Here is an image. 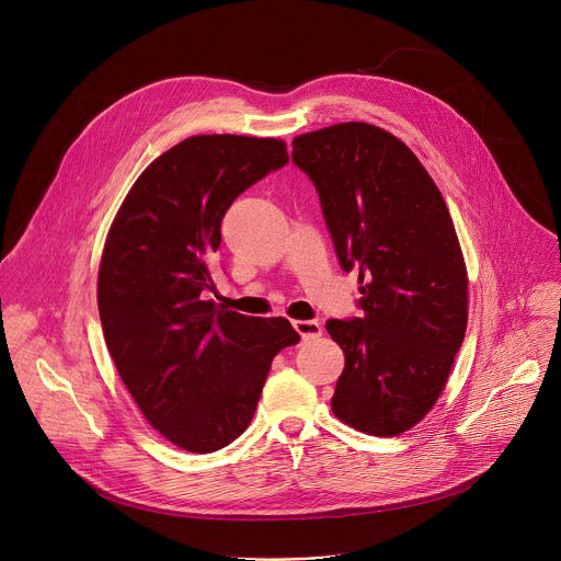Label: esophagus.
Listing matches in <instances>:
<instances>
[{"label": "esophagus", "instance_id": "obj_1", "mask_svg": "<svg viewBox=\"0 0 561 561\" xmlns=\"http://www.w3.org/2000/svg\"><path fill=\"white\" fill-rule=\"evenodd\" d=\"M293 329L299 333L301 342L314 340L322 335V324L314 322V319H299V322H293Z\"/></svg>", "mask_w": 561, "mask_h": 561}]
</instances>
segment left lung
<instances>
[{
	"label": "left lung",
	"instance_id": "8db88e82",
	"mask_svg": "<svg viewBox=\"0 0 561 561\" xmlns=\"http://www.w3.org/2000/svg\"><path fill=\"white\" fill-rule=\"evenodd\" d=\"M362 317L329 319L346 366L331 399L348 426L390 437L437 402L468 322V277L446 202L413 150L364 122L293 139Z\"/></svg>",
	"mask_w": 561,
	"mask_h": 561
}]
</instances>
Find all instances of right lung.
Masks as SVG:
<instances>
[{"mask_svg": "<svg viewBox=\"0 0 561 561\" xmlns=\"http://www.w3.org/2000/svg\"><path fill=\"white\" fill-rule=\"evenodd\" d=\"M286 164L279 139L188 137L137 178L108 230L98 279L108 353L148 424L184 450L242 435L273 357L299 342L284 317L206 299L226 210Z\"/></svg>", "mask_w": 561, "mask_h": 561, "instance_id": "1", "label": "right lung"}]
</instances>
